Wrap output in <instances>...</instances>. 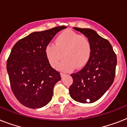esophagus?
Segmentation results:
<instances>
[{
    "instance_id": "1",
    "label": "esophagus",
    "mask_w": 127,
    "mask_h": 127,
    "mask_svg": "<svg viewBox=\"0 0 127 127\" xmlns=\"http://www.w3.org/2000/svg\"><path fill=\"white\" fill-rule=\"evenodd\" d=\"M66 74L64 73H61V77L63 78V77H64V76H65Z\"/></svg>"
}]
</instances>
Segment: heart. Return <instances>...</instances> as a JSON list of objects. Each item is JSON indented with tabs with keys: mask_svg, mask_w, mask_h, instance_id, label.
<instances>
[{
	"mask_svg": "<svg viewBox=\"0 0 127 127\" xmlns=\"http://www.w3.org/2000/svg\"><path fill=\"white\" fill-rule=\"evenodd\" d=\"M91 53L92 44L88 37L72 30L60 33L56 37L55 45L48 44L45 49L46 58L52 67H57L64 58L59 68L66 72L72 70L75 67L78 69L84 67Z\"/></svg>",
	"mask_w": 127,
	"mask_h": 127,
	"instance_id": "b5f03b06",
	"label": "heart"
}]
</instances>
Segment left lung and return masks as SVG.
<instances>
[{
  "label": "left lung",
  "mask_w": 127,
  "mask_h": 127,
  "mask_svg": "<svg viewBox=\"0 0 127 127\" xmlns=\"http://www.w3.org/2000/svg\"><path fill=\"white\" fill-rule=\"evenodd\" d=\"M73 28L88 37L92 53L86 65L71 74L73 83L69 88L70 95L78 102L94 103L103 95L114 81L117 56L109 41L99 36L95 31Z\"/></svg>",
  "instance_id": "1"
}]
</instances>
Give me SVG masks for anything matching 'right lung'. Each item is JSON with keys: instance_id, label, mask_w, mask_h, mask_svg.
Listing matches in <instances>:
<instances>
[{"instance_id": "1", "label": "right lung", "mask_w": 127, "mask_h": 127, "mask_svg": "<svg viewBox=\"0 0 127 127\" xmlns=\"http://www.w3.org/2000/svg\"><path fill=\"white\" fill-rule=\"evenodd\" d=\"M66 26L35 32L19 40L12 49L6 69L13 94L24 106L38 109L48 104L53 95L60 73L51 67L45 47Z\"/></svg>"}]
</instances>
